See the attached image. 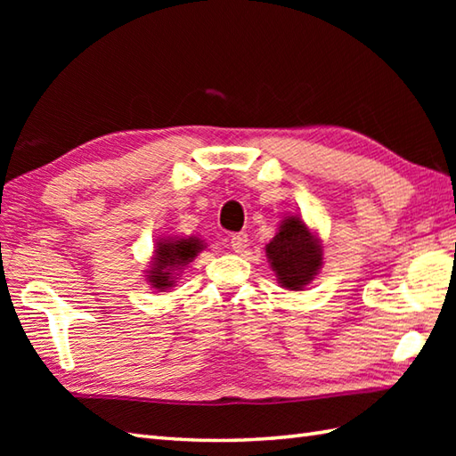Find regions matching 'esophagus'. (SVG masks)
<instances>
[{
  "label": "esophagus",
  "instance_id": "obj_1",
  "mask_svg": "<svg viewBox=\"0 0 456 456\" xmlns=\"http://www.w3.org/2000/svg\"><path fill=\"white\" fill-rule=\"evenodd\" d=\"M247 240H248L247 233H235L233 237H231V248H233L235 253H243V250L247 248Z\"/></svg>",
  "mask_w": 456,
  "mask_h": 456
}]
</instances>
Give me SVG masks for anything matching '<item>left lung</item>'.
I'll return each instance as SVG.
<instances>
[{"mask_svg":"<svg viewBox=\"0 0 456 456\" xmlns=\"http://www.w3.org/2000/svg\"><path fill=\"white\" fill-rule=\"evenodd\" d=\"M270 266L278 282L288 289H302L323 265V248L297 216H289L282 223L276 237L266 245Z\"/></svg>","mask_w":456,"mask_h":456,"instance_id":"obj_1","label":"left lung"}]
</instances>
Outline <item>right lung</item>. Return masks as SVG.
Returning <instances> with one entry per match:
<instances>
[{
    "mask_svg": "<svg viewBox=\"0 0 456 456\" xmlns=\"http://www.w3.org/2000/svg\"><path fill=\"white\" fill-rule=\"evenodd\" d=\"M203 243L196 237L190 239H162L154 248L152 266L149 273V282L157 289H167L174 284V273L191 263L198 256Z\"/></svg>",
    "mask_w": 456,
    "mask_h": 456,
    "instance_id": "obj_1",
    "label": "right lung"
}]
</instances>
